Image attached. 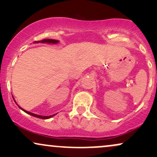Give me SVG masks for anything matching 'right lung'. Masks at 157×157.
Instances as JSON below:
<instances>
[{
    "label": "right lung",
    "instance_id": "obj_1",
    "mask_svg": "<svg viewBox=\"0 0 157 157\" xmlns=\"http://www.w3.org/2000/svg\"><path fill=\"white\" fill-rule=\"evenodd\" d=\"M35 44H39V43H42V44H57L59 43V40H52V39H45V40H39V41H35ZM16 103V102H15ZM17 104V103H16ZM19 108L21 109V110H23L24 112H26V113H28V114H30L32 115V116L33 117H37V118H40V119H44V120H46V119H49L52 117H54L55 115L57 114V113H55V114H52V115H50V116H41V115H38V114H36V113H33L32 112H29V111H27L26 110H24L23 109H22L21 107Z\"/></svg>",
    "mask_w": 157,
    "mask_h": 157
}]
</instances>
